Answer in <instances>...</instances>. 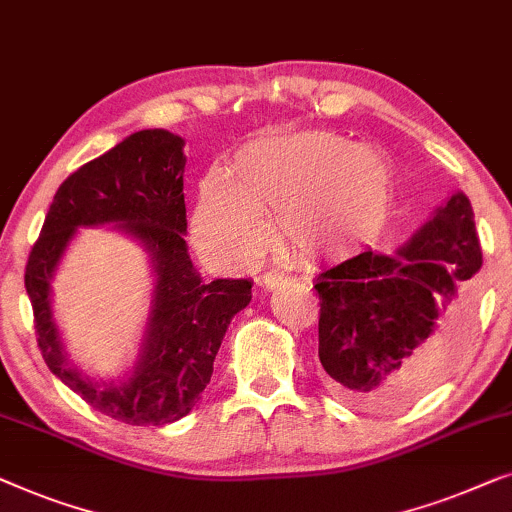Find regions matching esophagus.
<instances>
[{
  "mask_svg": "<svg viewBox=\"0 0 512 512\" xmlns=\"http://www.w3.org/2000/svg\"><path fill=\"white\" fill-rule=\"evenodd\" d=\"M283 273H278V271H264L262 276L257 278V283L262 285V287H266V290H276L278 285H283Z\"/></svg>",
  "mask_w": 512,
  "mask_h": 512,
  "instance_id": "34e87169",
  "label": "esophagus"
}]
</instances>
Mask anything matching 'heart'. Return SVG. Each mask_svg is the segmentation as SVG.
<instances>
[{"mask_svg": "<svg viewBox=\"0 0 512 512\" xmlns=\"http://www.w3.org/2000/svg\"><path fill=\"white\" fill-rule=\"evenodd\" d=\"M394 206L397 169L380 150L331 132H280L243 146L229 176L201 181L194 236L204 253L239 262L262 248V220L278 218L280 241L301 255L359 248L383 236Z\"/></svg>", "mask_w": 512, "mask_h": 512, "instance_id": "b5f03b06", "label": "heart"}]
</instances>
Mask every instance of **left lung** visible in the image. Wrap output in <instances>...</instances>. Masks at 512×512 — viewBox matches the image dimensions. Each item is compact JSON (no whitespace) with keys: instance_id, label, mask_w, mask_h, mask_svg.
Here are the masks:
<instances>
[{"instance_id":"left-lung-1","label":"left lung","mask_w":512,"mask_h":512,"mask_svg":"<svg viewBox=\"0 0 512 512\" xmlns=\"http://www.w3.org/2000/svg\"><path fill=\"white\" fill-rule=\"evenodd\" d=\"M480 266L471 201L457 192L397 257L366 250L322 271L313 287L329 390L355 408L392 410L438 383L462 348Z\"/></svg>"}]
</instances>
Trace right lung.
I'll return each mask as SVG.
<instances>
[{"label":"right lung","instance_id":"1","mask_svg":"<svg viewBox=\"0 0 512 512\" xmlns=\"http://www.w3.org/2000/svg\"><path fill=\"white\" fill-rule=\"evenodd\" d=\"M185 141L167 129H143L83 164L57 187L25 266L34 331L48 369L113 420L146 427L185 417L211 383L229 322L250 304L246 278L204 283L187 255ZM118 221L144 241L158 273L154 313L133 378L99 388L71 370L49 313V278L78 226Z\"/></svg>","mask_w":512,"mask_h":512}]
</instances>
